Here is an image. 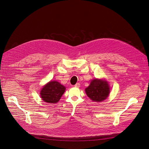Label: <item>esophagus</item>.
<instances>
[{"mask_svg": "<svg viewBox=\"0 0 149 149\" xmlns=\"http://www.w3.org/2000/svg\"><path fill=\"white\" fill-rule=\"evenodd\" d=\"M74 87H80V84H79V83H76V84L74 85Z\"/></svg>", "mask_w": 149, "mask_h": 149, "instance_id": "esophagus-1", "label": "esophagus"}]
</instances>
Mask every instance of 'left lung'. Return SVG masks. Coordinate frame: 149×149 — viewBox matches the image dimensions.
<instances>
[{
    "instance_id": "left-lung-1",
    "label": "left lung",
    "mask_w": 149,
    "mask_h": 149,
    "mask_svg": "<svg viewBox=\"0 0 149 149\" xmlns=\"http://www.w3.org/2000/svg\"><path fill=\"white\" fill-rule=\"evenodd\" d=\"M88 97L93 102H102L109 96L110 87L108 82L104 79H94L85 89Z\"/></svg>"
}]
</instances>
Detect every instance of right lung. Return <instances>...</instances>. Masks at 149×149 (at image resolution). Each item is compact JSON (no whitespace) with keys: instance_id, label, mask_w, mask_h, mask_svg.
<instances>
[{"instance_id":"add662e5","label":"right lung","mask_w":149,"mask_h":149,"mask_svg":"<svg viewBox=\"0 0 149 149\" xmlns=\"http://www.w3.org/2000/svg\"><path fill=\"white\" fill-rule=\"evenodd\" d=\"M65 87L56 81H50L40 91V97L45 102L56 103L65 91Z\"/></svg>"}]
</instances>
